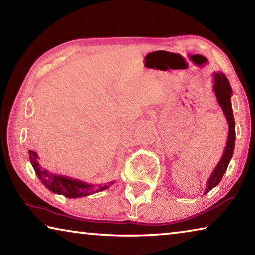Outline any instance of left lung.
I'll use <instances>...</instances> for the list:
<instances>
[{"label":"left lung","mask_w":255,"mask_h":255,"mask_svg":"<svg viewBox=\"0 0 255 255\" xmlns=\"http://www.w3.org/2000/svg\"><path fill=\"white\" fill-rule=\"evenodd\" d=\"M213 90L217 99V102L219 107L222 108L223 114L228 123V136L226 140V146L224 148V152L221 159L215 166L214 171L211 172L208 181H207V187L205 190V195L208 193L211 189L215 188L223 178L224 173L226 172V169L230 164L231 158L233 156V152H234V145H235V120L234 116H233L232 110V103H231V97H232V88L228 82L227 77L222 72H215L213 75Z\"/></svg>","instance_id":"8db88e82"}]
</instances>
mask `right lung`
Instances as JSON below:
<instances>
[{"mask_svg":"<svg viewBox=\"0 0 255 255\" xmlns=\"http://www.w3.org/2000/svg\"><path fill=\"white\" fill-rule=\"evenodd\" d=\"M29 157L30 163L33 166V170L36 172L42 184L49 190V191L57 193V195H63L66 198H81L92 195V193H97L99 191H103L114 184L115 181H110V182L105 184H89L85 183L83 181L72 179L68 176L55 174L53 172L44 169L39 164V156L33 150H29Z\"/></svg>","mask_w":255,"mask_h":255,"instance_id":"add662e5","label":"right lung"}]
</instances>
